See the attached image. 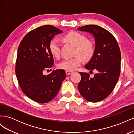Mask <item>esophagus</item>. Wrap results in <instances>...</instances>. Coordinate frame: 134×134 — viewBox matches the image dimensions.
<instances>
[{"mask_svg":"<svg viewBox=\"0 0 134 134\" xmlns=\"http://www.w3.org/2000/svg\"><path fill=\"white\" fill-rule=\"evenodd\" d=\"M72 72H73L71 71H68V70H66V75H69V74H72Z\"/></svg>","mask_w":134,"mask_h":134,"instance_id":"esophagus-1","label":"esophagus"}]
</instances>
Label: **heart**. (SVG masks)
<instances>
[{
  "mask_svg": "<svg viewBox=\"0 0 134 134\" xmlns=\"http://www.w3.org/2000/svg\"><path fill=\"white\" fill-rule=\"evenodd\" d=\"M63 39L75 46V57L65 59L58 64L60 69L68 71H73L80 65L82 59L90 60L94 55L95 48L93 43L87 40L86 36L78 32L71 31L65 35ZM49 49L52 55L56 58L60 56L61 42L58 38H53L50 42Z\"/></svg>",
  "mask_w": 134,
  "mask_h": 134,
  "instance_id": "heart-1",
  "label": "heart"
}]
</instances>
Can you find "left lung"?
<instances>
[{"mask_svg":"<svg viewBox=\"0 0 134 134\" xmlns=\"http://www.w3.org/2000/svg\"><path fill=\"white\" fill-rule=\"evenodd\" d=\"M78 30L94 36V54L85 68L92 71L94 69L98 71L92 78L89 73L79 72L82 78L78 90L89 102H97L107 98L118 82L121 71L120 49L113 35L102 27L90 25L80 27Z\"/></svg>","mask_w":134,"mask_h":134,"instance_id":"obj_1","label":"left lung"}]
</instances>
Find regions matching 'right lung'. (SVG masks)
<instances>
[{
    "instance_id": "obj_1",
    "label": "right lung",
    "mask_w": 134,
    "mask_h": 134,
    "mask_svg": "<svg viewBox=\"0 0 134 134\" xmlns=\"http://www.w3.org/2000/svg\"><path fill=\"white\" fill-rule=\"evenodd\" d=\"M62 31L51 25L40 26L23 38L17 52L15 71L22 92L35 102L45 103L57 95L66 73L63 69L44 75V70L54 66L49 49L51 40Z\"/></svg>"
}]
</instances>
